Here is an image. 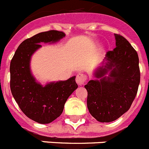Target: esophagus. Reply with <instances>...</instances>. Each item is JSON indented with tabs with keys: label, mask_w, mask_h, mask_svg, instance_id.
<instances>
[{
	"label": "esophagus",
	"mask_w": 149,
	"mask_h": 149,
	"mask_svg": "<svg viewBox=\"0 0 149 149\" xmlns=\"http://www.w3.org/2000/svg\"><path fill=\"white\" fill-rule=\"evenodd\" d=\"M87 80V76L84 74V73H78L77 76L76 78V81L79 85H82L84 84V82L86 81Z\"/></svg>",
	"instance_id": "esophagus-1"
}]
</instances>
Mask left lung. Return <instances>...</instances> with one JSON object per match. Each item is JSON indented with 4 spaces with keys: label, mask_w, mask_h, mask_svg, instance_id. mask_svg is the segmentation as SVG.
Instances as JSON below:
<instances>
[{
    "label": "left lung",
    "mask_w": 149,
    "mask_h": 149,
    "mask_svg": "<svg viewBox=\"0 0 149 149\" xmlns=\"http://www.w3.org/2000/svg\"><path fill=\"white\" fill-rule=\"evenodd\" d=\"M114 36L116 47L107 52L102 66L95 72L97 79L84 85L88 111L101 123L114 121L129 110L140 81L137 53L126 38Z\"/></svg>",
    "instance_id": "obj_1"
}]
</instances>
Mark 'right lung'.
<instances>
[{"label": "right lung", "instance_id": "obj_1", "mask_svg": "<svg viewBox=\"0 0 149 149\" xmlns=\"http://www.w3.org/2000/svg\"><path fill=\"white\" fill-rule=\"evenodd\" d=\"M65 36L63 32L49 30L24 40L16 49L10 63V89L22 112L29 119L47 124L62 113L71 93L78 88L75 79L50 82L42 86L36 81L29 68L31 56L44 43H55Z\"/></svg>", "mask_w": 149, "mask_h": 149}]
</instances>
